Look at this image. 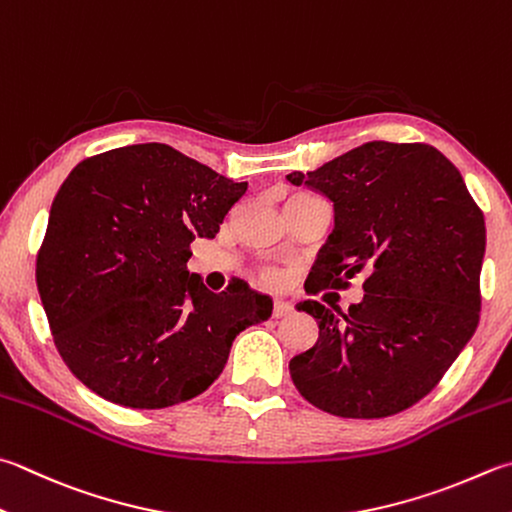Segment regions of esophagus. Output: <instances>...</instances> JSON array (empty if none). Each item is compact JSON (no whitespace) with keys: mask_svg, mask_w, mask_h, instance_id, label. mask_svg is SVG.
Returning a JSON list of instances; mask_svg holds the SVG:
<instances>
[{"mask_svg":"<svg viewBox=\"0 0 512 512\" xmlns=\"http://www.w3.org/2000/svg\"><path fill=\"white\" fill-rule=\"evenodd\" d=\"M292 312H294V305L292 303L285 301V298H276V301H274V312H272L276 318L289 316Z\"/></svg>","mask_w":512,"mask_h":512,"instance_id":"34e87169","label":"esophagus"}]
</instances>
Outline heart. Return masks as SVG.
I'll return each instance as SVG.
<instances>
[{
  "mask_svg": "<svg viewBox=\"0 0 512 512\" xmlns=\"http://www.w3.org/2000/svg\"><path fill=\"white\" fill-rule=\"evenodd\" d=\"M267 278H269V281H276V274L269 272V274H267Z\"/></svg>",
  "mask_w": 512,
  "mask_h": 512,
  "instance_id": "obj_1",
  "label": "heart"
}]
</instances>
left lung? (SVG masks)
Here are the masks:
<instances>
[{
	"instance_id": "obj_1",
	"label": "left lung",
	"mask_w": 512,
	"mask_h": 512,
	"mask_svg": "<svg viewBox=\"0 0 512 512\" xmlns=\"http://www.w3.org/2000/svg\"><path fill=\"white\" fill-rule=\"evenodd\" d=\"M287 180L332 200L307 292L365 274L341 312L298 303L316 343L289 361L298 392L336 417L381 419L435 388L479 323L486 225L459 169L430 144L365 142Z\"/></svg>"
}]
</instances>
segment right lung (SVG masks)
Returning a JSON list of instances; mask_svg holds the SVG:
<instances>
[{"label": "right lung", "instance_id": "obj_1", "mask_svg": "<svg viewBox=\"0 0 512 512\" xmlns=\"http://www.w3.org/2000/svg\"><path fill=\"white\" fill-rule=\"evenodd\" d=\"M247 182L169 144L104 151L77 165L48 214L37 289L57 352L86 388L136 410L189 401L214 383L231 343L272 316L240 278L214 294L187 272Z\"/></svg>", "mask_w": 512, "mask_h": 512}]
</instances>
